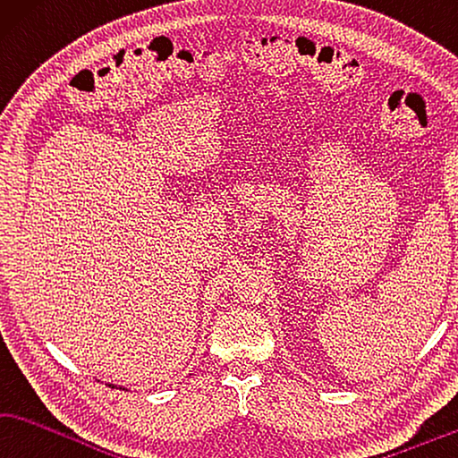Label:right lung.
Here are the masks:
<instances>
[{
    "mask_svg": "<svg viewBox=\"0 0 458 458\" xmlns=\"http://www.w3.org/2000/svg\"><path fill=\"white\" fill-rule=\"evenodd\" d=\"M110 386H112V384H110ZM112 388H114V386H112Z\"/></svg>",
    "mask_w": 458,
    "mask_h": 458,
    "instance_id": "add662e5",
    "label": "right lung"
}]
</instances>
